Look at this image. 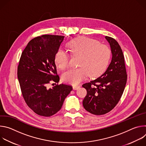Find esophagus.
Segmentation results:
<instances>
[{
	"label": "esophagus",
	"mask_w": 146,
	"mask_h": 146,
	"mask_svg": "<svg viewBox=\"0 0 146 146\" xmlns=\"http://www.w3.org/2000/svg\"><path fill=\"white\" fill-rule=\"evenodd\" d=\"M80 87L79 86H73V89L74 90H76L77 89H78Z\"/></svg>",
	"instance_id": "obj_1"
}]
</instances>
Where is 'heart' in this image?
<instances>
[{"label":"heart","mask_w":146,"mask_h":146,"mask_svg":"<svg viewBox=\"0 0 146 146\" xmlns=\"http://www.w3.org/2000/svg\"><path fill=\"white\" fill-rule=\"evenodd\" d=\"M73 56H80L78 66L70 69L62 74V80L69 84L76 85L85 80L88 76L95 77L106 68L110 56V50L99 41L87 37L77 38L69 44ZM70 56L63 49L59 48L55 55V62L58 68L64 69L69 64Z\"/></svg>","instance_id":"obj_1"}]
</instances>
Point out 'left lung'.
Here are the masks:
<instances>
[{"instance_id":"8db88e82","label":"left lung","mask_w":146,"mask_h":146,"mask_svg":"<svg viewBox=\"0 0 146 146\" xmlns=\"http://www.w3.org/2000/svg\"><path fill=\"white\" fill-rule=\"evenodd\" d=\"M110 44L112 59L108 68L99 77L82 86L87 94L82 101L84 109L94 115L110 111L120 100L126 86L127 74L121 48L113 38L105 37Z\"/></svg>"}]
</instances>
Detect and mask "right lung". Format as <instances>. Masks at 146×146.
<instances>
[{
  "instance_id": "right-lung-1",
  "label": "right lung",
  "mask_w": 146,
  "mask_h": 146,
  "mask_svg": "<svg viewBox=\"0 0 146 146\" xmlns=\"http://www.w3.org/2000/svg\"><path fill=\"white\" fill-rule=\"evenodd\" d=\"M64 36L44 35L32 39L21 56L17 76L23 98L37 114L50 117L61 109L71 86L58 84L55 55ZM58 83L52 89L48 84Z\"/></svg>"
}]
</instances>
